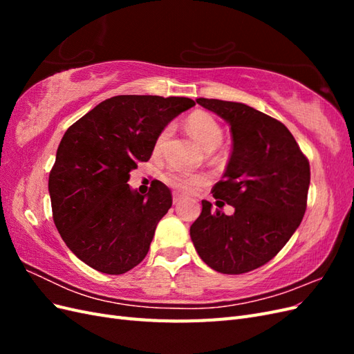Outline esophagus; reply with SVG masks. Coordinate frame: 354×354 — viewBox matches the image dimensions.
<instances>
[{
	"label": "esophagus",
	"instance_id": "34e87169",
	"mask_svg": "<svg viewBox=\"0 0 354 354\" xmlns=\"http://www.w3.org/2000/svg\"><path fill=\"white\" fill-rule=\"evenodd\" d=\"M180 202H181V196L180 195H174L173 196V203H174V205H178Z\"/></svg>",
	"mask_w": 354,
	"mask_h": 354
}]
</instances>
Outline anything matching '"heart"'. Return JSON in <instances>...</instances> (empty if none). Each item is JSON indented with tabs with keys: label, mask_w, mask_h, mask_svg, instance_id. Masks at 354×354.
Wrapping results in <instances>:
<instances>
[{
	"label": "heart",
	"mask_w": 354,
	"mask_h": 354,
	"mask_svg": "<svg viewBox=\"0 0 354 354\" xmlns=\"http://www.w3.org/2000/svg\"><path fill=\"white\" fill-rule=\"evenodd\" d=\"M187 131L192 134V137L207 151H214V149L218 147L223 142V130L220 124L216 121V118L211 116L207 112H195L192 113L187 121H186ZM171 134V127H164L162 130L159 131L155 149L160 151L167 143L168 137ZM164 181L173 189H177L178 192H183V194H189V192L195 190L196 187L202 186L205 183V178L202 176L196 174H186L180 169H168L164 174Z\"/></svg>",
	"instance_id": "b5f03b06"
}]
</instances>
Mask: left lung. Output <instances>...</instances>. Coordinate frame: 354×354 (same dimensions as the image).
<instances>
[{"mask_svg": "<svg viewBox=\"0 0 354 354\" xmlns=\"http://www.w3.org/2000/svg\"><path fill=\"white\" fill-rule=\"evenodd\" d=\"M230 125L233 151L223 180L212 187L217 207L229 203L232 216L202 212L190 226L199 257L224 274L259 269L279 252L301 223L310 185V164L294 136L274 118L251 106L196 99Z\"/></svg>", "mask_w": 354, "mask_h": 354, "instance_id": "obj_1", "label": "left lung"}]
</instances>
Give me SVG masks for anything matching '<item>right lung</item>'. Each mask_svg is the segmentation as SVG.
Returning a JSON list of instances; mask_svg holds the SVG:
<instances>
[{
    "label": "right lung",
    "instance_id": "right-lung-1",
    "mask_svg": "<svg viewBox=\"0 0 354 354\" xmlns=\"http://www.w3.org/2000/svg\"><path fill=\"white\" fill-rule=\"evenodd\" d=\"M192 106L187 97L115 95L68 128L48 192L60 236L81 261L108 274L143 261L173 196L159 180L146 195L127 181L151 158L159 131Z\"/></svg>",
    "mask_w": 354,
    "mask_h": 354
}]
</instances>
